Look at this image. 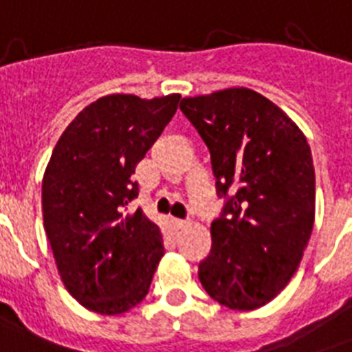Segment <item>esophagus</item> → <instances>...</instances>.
<instances>
[{
	"label": "esophagus",
	"instance_id": "obj_1",
	"mask_svg": "<svg viewBox=\"0 0 352 352\" xmlns=\"http://www.w3.org/2000/svg\"><path fill=\"white\" fill-rule=\"evenodd\" d=\"M173 226H175V229H184L186 226H188V222H186V220H179V218H173Z\"/></svg>",
	"mask_w": 352,
	"mask_h": 352
}]
</instances>
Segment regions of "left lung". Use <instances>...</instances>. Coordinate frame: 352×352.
Listing matches in <instances>:
<instances>
[{"label":"left lung","mask_w":352,"mask_h":352,"mask_svg":"<svg viewBox=\"0 0 352 352\" xmlns=\"http://www.w3.org/2000/svg\"><path fill=\"white\" fill-rule=\"evenodd\" d=\"M181 111L209 147L218 196L231 194L199 282L226 308H261L296 272L314 229L311 149L282 108L248 87L186 96Z\"/></svg>","instance_id":"1"}]
</instances>
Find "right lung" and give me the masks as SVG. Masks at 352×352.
<instances>
[{"label": "right lung", "instance_id": "right-lung-1", "mask_svg": "<svg viewBox=\"0 0 352 352\" xmlns=\"http://www.w3.org/2000/svg\"><path fill=\"white\" fill-rule=\"evenodd\" d=\"M181 95H108L65 129L43 177L44 231L65 287L83 308L119 315L145 298L164 256L160 228L129 210L136 166Z\"/></svg>", "mask_w": 352, "mask_h": 352}]
</instances>
